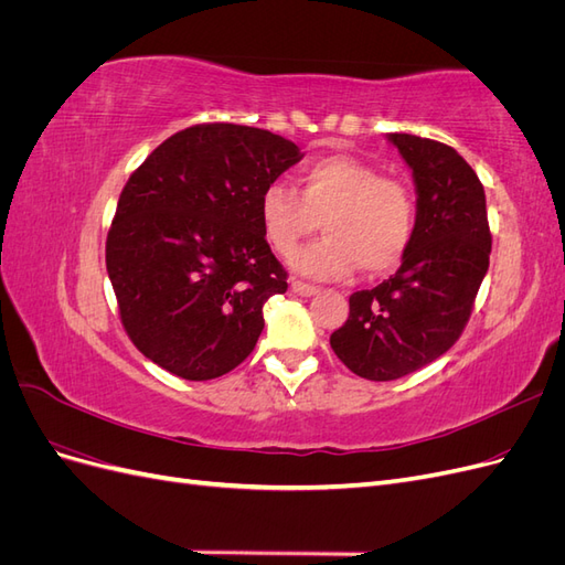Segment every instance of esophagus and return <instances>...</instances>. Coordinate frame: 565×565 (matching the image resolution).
Instances as JSON below:
<instances>
[{"instance_id": "esophagus-1", "label": "esophagus", "mask_w": 565, "mask_h": 565, "mask_svg": "<svg viewBox=\"0 0 565 565\" xmlns=\"http://www.w3.org/2000/svg\"><path fill=\"white\" fill-rule=\"evenodd\" d=\"M292 292L299 297H313V295H318V287L309 285V282H301V280H292Z\"/></svg>"}]
</instances>
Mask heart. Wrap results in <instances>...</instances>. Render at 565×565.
I'll return each mask as SVG.
<instances>
[{"instance_id": "heart-1", "label": "heart", "mask_w": 565, "mask_h": 565, "mask_svg": "<svg viewBox=\"0 0 565 565\" xmlns=\"http://www.w3.org/2000/svg\"><path fill=\"white\" fill-rule=\"evenodd\" d=\"M297 183L299 193L282 183H270L262 193L259 221L273 252L292 254L320 218L324 237L292 256L303 276L341 278L358 266L367 276H384L401 266L417 228V204L407 183L347 156L303 164Z\"/></svg>"}]
</instances>
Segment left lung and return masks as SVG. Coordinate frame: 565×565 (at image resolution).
<instances>
[{
	"mask_svg": "<svg viewBox=\"0 0 565 565\" xmlns=\"http://www.w3.org/2000/svg\"><path fill=\"white\" fill-rule=\"evenodd\" d=\"M417 188V228L401 268L353 292L330 347L353 374L391 382L434 363L459 339L481 287L492 235L473 169L446 143L388 134Z\"/></svg>",
	"mask_w": 565,
	"mask_h": 565,
	"instance_id": "obj_1",
	"label": "left lung"
}]
</instances>
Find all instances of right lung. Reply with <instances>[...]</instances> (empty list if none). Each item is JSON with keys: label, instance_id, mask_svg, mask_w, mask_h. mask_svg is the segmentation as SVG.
<instances>
[{"label": "right lung", "instance_id": "obj_1", "mask_svg": "<svg viewBox=\"0 0 565 565\" xmlns=\"http://www.w3.org/2000/svg\"><path fill=\"white\" fill-rule=\"evenodd\" d=\"M303 156L266 129L169 136L129 177L106 241L119 318L148 361L207 382L241 365L287 273L259 221L264 188Z\"/></svg>", "mask_w": 565, "mask_h": 565}]
</instances>
